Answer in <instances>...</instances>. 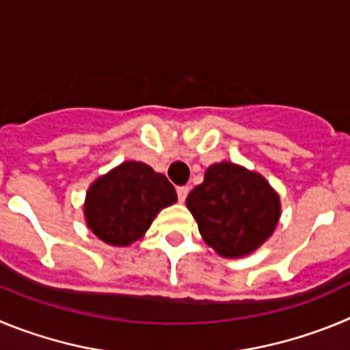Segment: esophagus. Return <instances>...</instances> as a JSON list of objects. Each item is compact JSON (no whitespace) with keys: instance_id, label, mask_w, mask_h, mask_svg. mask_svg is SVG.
Wrapping results in <instances>:
<instances>
[{"instance_id":"esophagus-1","label":"esophagus","mask_w":350,"mask_h":350,"mask_svg":"<svg viewBox=\"0 0 350 350\" xmlns=\"http://www.w3.org/2000/svg\"><path fill=\"white\" fill-rule=\"evenodd\" d=\"M187 194H189V187H187V185H180V187H177L178 202L184 203V202H185V198H187Z\"/></svg>"}]
</instances>
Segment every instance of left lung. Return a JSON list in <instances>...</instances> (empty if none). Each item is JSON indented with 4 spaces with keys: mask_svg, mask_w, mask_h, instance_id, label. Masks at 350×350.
<instances>
[{
    "mask_svg": "<svg viewBox=\"0 0 350 350\" xmlns=\"http://www.w3.org/2000/svg\"><path fill=\"white\" fill-rule=\"evenodd\" d=\"M185 205L206 245L222 258L254 252L271 237L280 217L279 194L267 178L228 161L206 170Z\"/></svg>",
    "mask_w": 350,
    "mask_h": 350,
    "instance_id": "obj_1",
    "label": "left lung"
}]
</instances>
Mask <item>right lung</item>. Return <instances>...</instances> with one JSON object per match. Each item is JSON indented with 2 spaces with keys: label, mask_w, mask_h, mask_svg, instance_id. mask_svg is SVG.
<instances>
[{
  "label": "right lung",
  "mask_w": 350,
  "mask_h": 350,
  "mask_svg": "<svg viewBox=\"0 0 350 350\" xmlns=\"http://www.w3.org/2000/svg\"><path fill=\"white\" fill-rule=\"evenodd\" d=\"M175 202V187L163 173L140 161H126L92 182L83 215L100 240L126 247L140 240L157 213Z\"/></svg>",
  "instance_id": "add662e5"
}]
</instances>
